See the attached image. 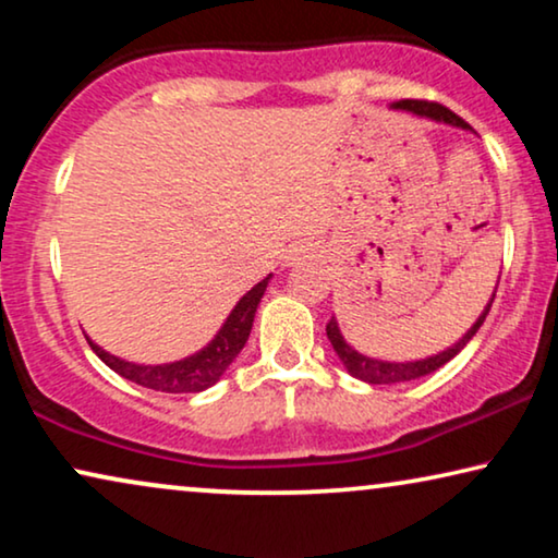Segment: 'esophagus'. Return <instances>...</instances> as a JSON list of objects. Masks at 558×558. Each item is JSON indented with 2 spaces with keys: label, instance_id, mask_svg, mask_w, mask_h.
<instances>
[{
  "label": "esophagus",
  "instance_id": "1",
  "mask_svg": "<svg viewBox=\"0 0 558 558\" xmlns=\"http://www.w3.org/2000/svg\"><path fill=\"white\" fill-rule=\"evenodd\" d=\"M304 258H312V248H307V246H294L292 251H289V256H287V266L300 264V262H304Z\"/></svg>",
  "mask_w": 558,
  "mask_h": 558
}]
</instances>
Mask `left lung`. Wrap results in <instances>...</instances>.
<instances>
[{"mask_svg":"<svg viewBox=\"0 0 558 558\" xmlns=\"http://www.w3.org/2000/svg\"><path fill=\"white\" fill-rule=\"evenodd\" d=\"M391 109H399V111H409L414 113L418 119H429L434 124H447V126H454V129H464V132H472V126L468 121H462L457 113H452L449 109H445L441 104H429V101H396L391 104ZM498 289V287H495ZM493 300H495V292L490 296V302H487V307L480 312V317L475 319V325L470 327L468 332L462 335L460 340L454 342V345H449L441 350L437 355H429V357H418V361H380V357H368L363 353H357L353 345H348V340L342 338L340 332V325L338 319H330L327 323V340L332 342L335 353H338L340 363L345 365V371L350 376L357 378V380H365V384L371 386H393V384H407V380H416V378H424L429 376V373L439 371L441 365L452 361L457 353H462V348L468 345V342L475 338V332L480 330V325L485 323L487 312L493 307Z\"/></svg>","mask_w":558,"mask_h":558,"instance_id":"left-lung-1","label":"left lung"}]
</instances>
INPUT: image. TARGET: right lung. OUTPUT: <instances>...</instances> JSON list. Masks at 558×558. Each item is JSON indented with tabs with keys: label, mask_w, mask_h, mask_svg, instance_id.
I'll list each match as a JSON object with an SVG mask.
<instances>
[{
	"label": "right lung",
	"mask_w": 558,
	"mask_h": 558,
	"mask_svg": "<svg viewBox=\"0 0 558 558\" xmlns=\"http://www.w3.org/2000/svg\"><path fill=\"white\" fill-rule=\"evenodd\" d=\"M269 279L271 274L258 281V284L251 287L248 292L235 302V307L231 310V315L226 317V323L220 325L216 338H213L205 348L197 350V353L182 357V361L159 363V365L129 363L124 357L106 353V350L101 345H96L90 338H88V345L106 365H109L111 371H117L121 378L132 380V384H140L144 388H151V391H162V393L205 391V388L218 384L228 365L235 361V355L241 353L243 345H246L251 327H254L258 302H262L266 287H269Z\"/></svg>",
	"instance_id": "add662e5"
}]
</instances>
